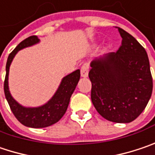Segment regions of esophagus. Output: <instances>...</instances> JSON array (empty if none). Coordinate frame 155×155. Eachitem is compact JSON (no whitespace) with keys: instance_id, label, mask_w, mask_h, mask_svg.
<instances>
[{"instance_id":"esophagus-1","label":"esophagus","mask_w":155,"mask_h":155,"mask_svg":"<svg viewBox=\"0 0 155 155\" xmlns=\"http://www.w3.org/2000/svg\"><path fill=\"white\" fill-rule=\"evenodd\" d=\"M88 69H89V65L87 62H85L81 68V75L82 77H87L88 75Z\"/></svg>"}]
</instances>
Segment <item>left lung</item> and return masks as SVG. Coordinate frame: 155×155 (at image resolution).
Masks as SVG:
<instances>
[{
	"label": "left lung",
	"mask_w": 155,
	"mask_h": 155,
	"mask_svg": "<svg viewBox=\"0 0 155 155\" xmlns=\"http://www.w3.org/2000/svg\"><path fill=\"white\" fill-rule=\"evenodd\" d=\"M120 47L93 60L88 77L97 112L115 123H130L145 110L153 91L147 53L131 34L117 27Z\"/></svg>",
	"instance_id": "left-lung-1"
}]
</instances>
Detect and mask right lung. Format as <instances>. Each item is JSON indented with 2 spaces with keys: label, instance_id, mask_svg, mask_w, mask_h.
Returning <instances> with one entry per match:
<instances>
[{
  "label": "right lung",
  "instance_id": "obj_1",
  "mask_svg": "<svg viewBox=\"0 0 155 155\" xmlns=\"http://www.w3.org/2000/svg\"><path fill=\"white\" fill-rule=\"evenodd\" d=\"M39 42L37 36H31L22 41L8 55L6 65V76L4 81V93L8 105L17 118L23 125L32 128H43L57 123L66 113L70 97L74 93L81 77L80 69L71 73L62 79L58 90L50 101L37 108H26L20 105L10 95L8 90V71L9 67L18 51L33 45Z\"/></svg>",
  "mask_w": 155,
  "mask_h": 155
}]
</instances>
